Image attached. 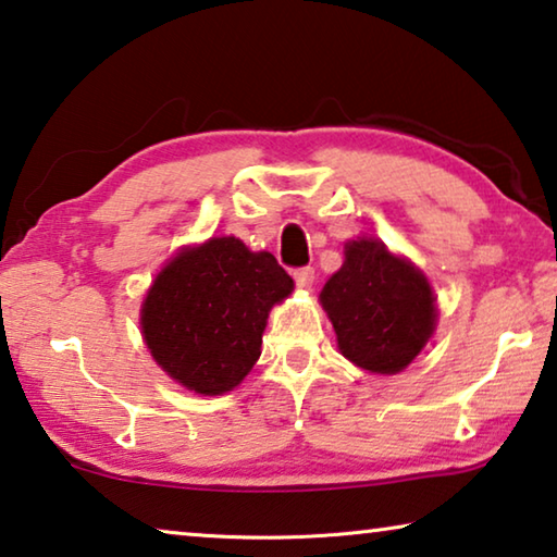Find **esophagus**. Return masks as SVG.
<instances>
[{
    "label": "esophagus",
    "mask_w": 557,
    "mask_h": 557,
    "mask_svg": "<svg viewBox=\"0 0 557 557\" xmlns=\"http://www.w3.org/2000/svg\"><path fill=\"white\" fill-rule=\"evenodd\" d=\"M295 285L299 289H310L314 285V270L312 268H299L295 270Z\"/></svg>",
    "instance_id": "1"
}]
</instances>
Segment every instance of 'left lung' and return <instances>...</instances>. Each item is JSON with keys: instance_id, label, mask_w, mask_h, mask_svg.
I'll list each match as a JSON object with an SVG mask.
<instances>
[{"instance_id": "1", "label": "left lung", "mask_w": 557, "mask_h": 557, "mask_svg": "<svg viewBox=\"0 0 557 557\" xmlns=\"http://www.w3.org/2000/svg\"><path fill=\"white\" fill-rule=\"evenodd\" d=\"M320 302L339 351L374 374H396L436 330V297L419 268L376 237L344 245V262L326 280Z\"/></svg>"}]
</instances>
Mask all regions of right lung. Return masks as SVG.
<instances>
[{"instance_id": "1", "label": "right lung", "mask_w": 557, "mask_h": 557, "mask_svg": "<svg viewBox=\"0 0 557 557\" xmlns=\"http://www.w3.org/2000/svg\"><path fill=\"white\" fill-rule=\"evenodd\" d=\"M295 282L270 252L237 237L183 247L158 272L140 307V330L158 367L185 389L218 396L235 389L260 357L272 305Z\"/></svg>"}]
</instances>
